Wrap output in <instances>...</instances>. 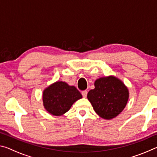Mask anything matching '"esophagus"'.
<instances>
[{"instance_id":"esophagus-1","label":"esophagus","mask_w":157,"mask_h":157,"mask_svg":"<svg viewBox=\"0 0 157 157\" xmlns=\"http://www.w3.org/2000/svg\"><path fill=\"white\" fill-rule=\"evenodd\" d=\"M87 91H82V96H83L84 98H86V96H87Z\"/></svg>"}]
</instances>
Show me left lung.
<instances>
[{
    "mask_svg": "<svg viewBox=\"0 0 157 157\" xmlns=\"http://www.w3.org/2000/svg\"><path fill=\"white\" fill-rule=\"evenodd\" d=\"M87 98L101 118L110 120L125 107L129 91L120 79L113 76L105 77L95 82V89L89 91Z\"/></svg>",
    "mask_w": 157,
    "mask_h": 157,
    "instance_id": "left-lung-1",
    "label": "left lung"
}]
</instances>
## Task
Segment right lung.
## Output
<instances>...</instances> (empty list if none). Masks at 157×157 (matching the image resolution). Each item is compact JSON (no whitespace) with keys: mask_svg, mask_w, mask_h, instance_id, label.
<instances>
[{"mask_svg":"<svg viewBox=\"0 0 157 157\" xmlns=\"http://www.w3.org/2000/svg\"><path fill=\"white\" fill-rule=\"evenodd\" d=\"M82 98V94L75 86H69L63 82H57L44 90V106L50 113L61 116L67 112L73 103Z\"/></svg>","mask_w":157,"mask_h":157,"instance_id":"add662e5","label":"right lung"}]
</instances>
